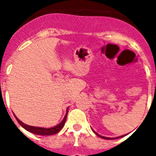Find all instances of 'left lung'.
<instances>
[{
    "mask_svg": "<svg viewBox=\"0 0 156 156\" xmlns=\"http://www.w3.org/2000/svg\"><path fill=\"white\" fill-rule=\"evenodd\" d=\"M92 130H93V129H92ZM93 132H94V133H95V134H96V135L99 136V137H100V138H104V139H116V138H122V137H124V136H125V135H123V136H120V137H116V138H108V137H104V136L100 135V134H99V133H96V132H95V130H93Z\"/></svg>",
    "mask_w": 156,
    "mask_h": 156,
    "instance_id": "8db88e82",
    "label": "left lung"
}]
</instances>
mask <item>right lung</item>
I'll list each match as a JSON object with an SVG mask.
<instances>
[{
	"label": "right lung",
	"mask_w": 156,
	"mask_h": 156,
	"mask_svg": "<svg viewBox=\"0 0 156 156\" xmlns=\"http://www.w3.org/2000/svg\"><path fill=\"white\" fill-rule=\"evenodd\" d=\"M68 109L69 108H67L66 116H65L63 120L61 121V122H60L58 125H56V126H53V127H51V128H43V127H36V126H28V125H26V124L23 123V121H21L15 115H14V116H15L16 120L18 121V123L20 124L21 126H23L26 130L29 131L30 133H35V134H37V135H53L55 133H58L59 131L61 130V129L63 128V126H65L66 118H67V114H68Z\"/></svg>",
	"instance_id": "right-lung-1"
}]
</instances>
